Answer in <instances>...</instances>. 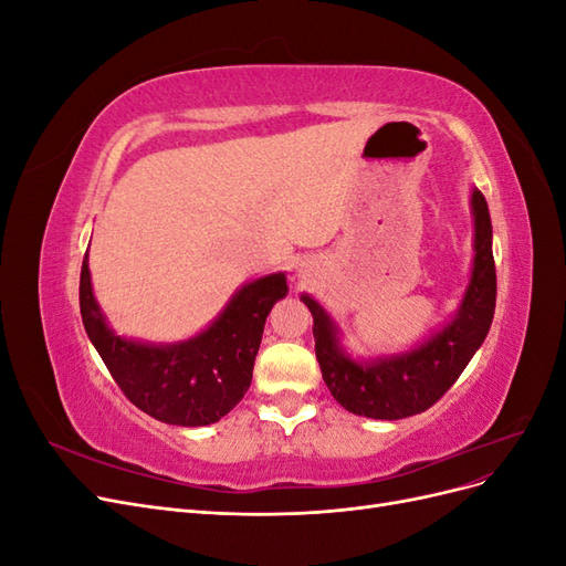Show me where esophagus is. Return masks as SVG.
<instances>
[{"label": "esophagus", "instance_id": "obj_1", "mask_svg": "<svg viewBox=\"0 0 566 566\" xmlns=\"http://www.w3.org/2000/svg\"><path fill=\"white\" fill-rule=\"evenodd\" d=\"M297 279H300V281H304V283H310V281L314 279V266H312V264H306V262H302V264L297 266Z\"/></svg>", "mask_w": 566, "mask_h": 566}]
</instances>
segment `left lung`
I'll return each mask as SVG.
<instances>
[{
  "label": "left lung",
  "mask_w": 566,
  "mask_h": 566,
  "mask_svg": "<svg viewBox=\"0 0 566 566\" xmlns=\"http://www.w3.org/2000/svg\"><path fill=\"white\" fill-rule=\"evenodd\" d=\"M474 262L472 276L455 316L418 347L373 361H354L339 347V328L331 314L310 297L302 302L314 316L316 358L323 380L339 406L349 413L375 420H401L434 406L465 370L474 352L489 335L495 312V264L491 250L489 205L472 188Z\"/></svg>",
  "instance_id": "1"
}]
</instances>
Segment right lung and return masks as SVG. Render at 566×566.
<instances>
[{
	"mask_svg": "<svg viewBox=\"0 0 566 566\" xmlns=\"http://www.w3.org/2000/svg\"><path fill=\"white\" fill-rule=\"evenodd\" d=\"M87 256L80 273L82 323L125 397L167 424L202 427L224 418L252 382L266 316L287 295L285 273L245 283L196 337L148 345L111 331L94 297Z\"/></svg>",
	"mask_w": 566,
	"mask_h": 566,
	"instance_id": "right-lung-1",
	"label": "right lung"
}]
</instances>
